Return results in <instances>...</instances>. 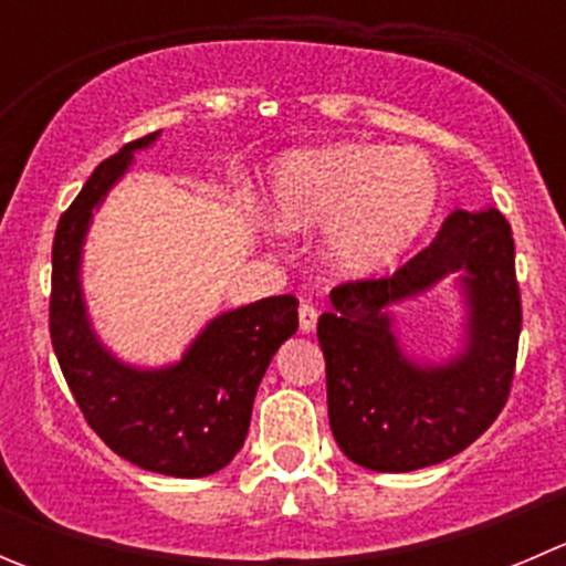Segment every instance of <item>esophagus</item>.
I'll return each instance as SVG.
<instances>
[{
	"mask_svg": "<svg viewBox=\"0 0 566 566\" xmlns=\"http://www.w3.org/2000/svg\"><path fill=\"white\" fill-rule=\"evenodd\" d=\"M298 325H301V331H304V334H312V331H315L317 310L310 304V301H301V306H298Z\"/></svg>",
	"mask_w": 566,
	"mask_h": 566,
	"instance_id": "1",
	"label": "esophagus"
}]
</instances>
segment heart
Here are the masks:
<instances>
[{
	"instance_id": "obj_1",
	"label": "heart",
	"mask_w": 566,
	"mask_h": 566,
	"mask_svg": "<svg viewBox=\"0 0 566 566\" xmlns=\"http://www.w3.org/2000/svg\"><path fill=\"white\" fill-rule=\"evenodd\" d=\"M441 177L416 147L336 145L290 156L273 177V208L287 230L328 224L323 254L345 276L391 265L436 213Z\"/></svg>"
}]
</instances>
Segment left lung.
Wrapping results in <instances>:
<instances>
[{"label": "left lung", "mask_w": 566, "mask_h": 566, "mask_svg": "<svg viewBox=\"0 0 566 566\" xmlns=\"http://www.w3.org/2000/svg\"><path fill=\"white\" fill-rule=\"evenodd\" d=\"M458 270L469 301L467 347L441 368L410 363L385 306ZM331 304L317 323L328 421L353 462L384 473L436 465L499 419L515 378L523 323L515 241L499 210H454L436 241L391 276L336 284Z\"/></svg>", "instance_id": "1"}]
</instances>
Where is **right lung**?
I'll return each mask as SVG.
<instances>
[{
  "label": "right lung",
  "mask_w": 566,
  "mask_h": 566,
  "mask_svg": "<svg viewBox=\"0 0 566 566\" xmlns=\"http://www.w3.org/2000/svg\"><path fill=\"white\" fill-rule=\"evenodd\" d=\"M156 134L101 161L56 224L49 331L56 361L87 424L145 471L197 479L221 471L247 441L256 386L273 353L298 328L295 295H273L210 319L175 367L136 369L95 336L78 282L93 208Z\"/></svg>",
  "instance_id": "add662e5"
}]
</instances>
